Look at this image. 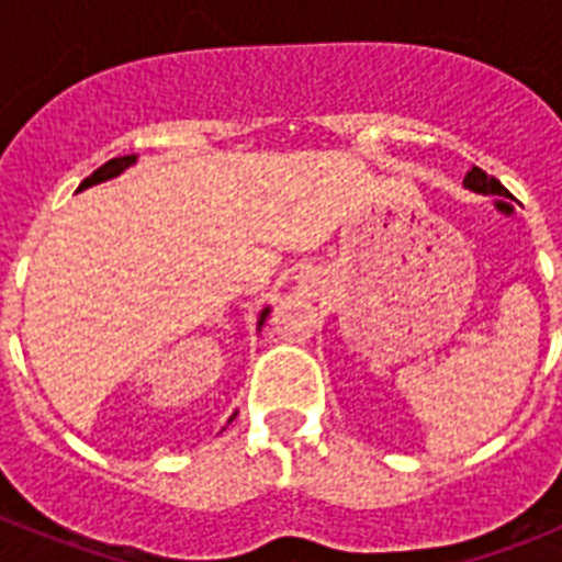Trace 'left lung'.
I'll use <instances>...</instances> for the list:
<instances>
[{"label": "left lung", "instance_id": "obj_1", "mask_svg": "<svg viewBox=\"0 0 562 562\" xmlns=\"http://www.w3.org/2000/svg\"><path fill=\"white\" fill-rule=\"evenodd\" d=\"M464 188H467V191L484 193V196H490V193H493V196H509V191H506V188L501 186L495 177H486V173L481 171V168H475V166H473V171H467Z\"/></svg>", "mask_w": 562, "mask_h": 562}]
</instances>
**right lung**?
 <instances>
[{
    "mask_svg": "<svg viewBox=\"0 0 562 562\" xmlns=\"http://www.w3.org/2000/svg\"><path fill=\"white\" fill-rule=\"evenodd\" d=\"M134 162H137V154H126V157H114V160L103 162V166L98 168V171L92 173V177H87V180H83L81 186H78V191H87V188L101 186V182L114 180V177H121V173L126 171V168H132ZM267 315H270V306H265V310L258 312V329H261V326H265ZM233 416H236V414H233Z\"/></svg>",
    "mask_w": 562,
    "mask_h": 562,
    "instance_id": "1",
    "label": "right lung"
}]
</instances>
